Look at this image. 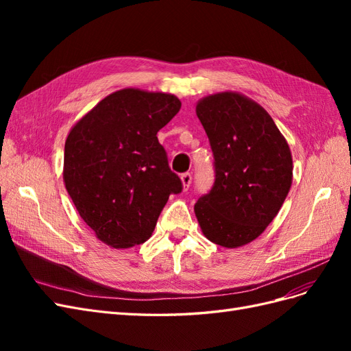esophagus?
Here are the masks:
<instances>
[{"mask_svg": "<svg viewBox=\"0 0 351 351\" xmlns=\"http://www.w3.org/2000/svg\"><path fill=\"white\" fill-rule=\"evenodd\" d=\"M180 178H182L183 189H184V190H187V189H189V186L192 184V174H190V173H184V174H182V177H180Z\"/></svg>", "mask_w": 351, "mask_h": 351, "instance_id": "esophagus-1", "label": "esophagus"}]
</instances>
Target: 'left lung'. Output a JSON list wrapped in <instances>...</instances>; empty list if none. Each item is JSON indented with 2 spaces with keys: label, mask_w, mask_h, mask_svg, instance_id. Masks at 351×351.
<instances>
[{
  "label": "left lung",
  "mask_w": 351,
  "mask_h": 351,
  "mask_svg": "<svg viewBox=\"0 0 351 351\" xmlns=\"http://www.w3.org/2000/svg\"><path fill=\"white\" fill-rule=\"evenodd\" d=\"M196 114L214 154L215 182L195 214L208 240L240 247L262 234L289 195L290 147L271 115L237 92L209 95Z\"/></svg>",
  "instance_id": "8db88e82"
}]
</instances>
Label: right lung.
I'll return each mask as SVG.
<instances>
[{"label": "right lung", "instance_id": "add662e5", "mask_svg": "<svg viewBox=\"0 0 351 351\" xmlns=\"http://www.w3.org/2000/svg\"><path fill=\"white\" fill-rule=\"evenodd\" d=\"M180 107L171 93L121 89L98 102L67 136V192L95 236L114 249L145 243L169 195L183 190L156 137Z\"/></svg>", "mask_w": 351, "mask_h": 351}]
</instances>
